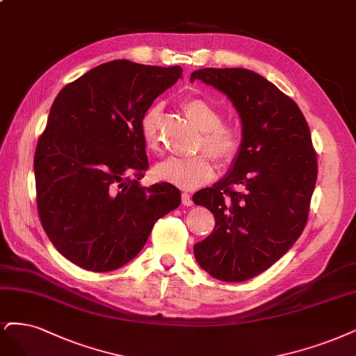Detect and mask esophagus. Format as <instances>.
<instances>
[{"label": "esophagus", "instance_id": "obj_1", "mask_svg": "<svg viewBox=\"0 0 356 356\" xmlns=\"http://www.w3.org/2000/svg\"><path fill=\"white\" fill-rule=\"evenodd\" d=\"M182 204L187 206V207L193 204V199H191V195L188 193H182Z\"/></svg>", "mask_w": 356, "mask_h": 356}]
</instances>
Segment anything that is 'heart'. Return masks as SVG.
<instances>
[{
	"label": "heart",
	"mask_w": 356,
	"mask_h": 356,
	"mask_svg": "<svg viewBox=\"0 0 356 356\" xmlns=\"http://www.w3.org/2000/svg\"><path fill=\"white\" fill-rule=\"evenodd\" d=\"M187 118L202 131L197 150L213 157L220 165L229 163L240 149V136L236 128L220 124V113L209 102L203 99H187L182 103ZM161 106L147 108L140 120V134L144 145L150 152L159 150V120ZM215 169L206 154L193 157H168L153 168L157 181L169 182L181 190H195L213 178Z\"/></svg>",
	"instance_id": "b5f03b06"
}]
</instances>
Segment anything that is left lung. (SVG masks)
Listing matches in <instances>:
<instances>
[{"label":"left lung","instance_id":"1","mask_svg":"<svg viewBox=\"0 0 356 356\" xmlns=\"http://www.w3.org/2000/svg\"><path fill=\"white\" fill-rule=\"evenodd\" d=\"M195 79L228 97L241 120V143L225 177L193 195L215 216L212 234L194 244V257L213 278L238 283L266 271L300 237L316 154L298 104L259 73L206 67L191 73Z\"/></svg>","mask_w":356,"mask_h":356}]
</instances>
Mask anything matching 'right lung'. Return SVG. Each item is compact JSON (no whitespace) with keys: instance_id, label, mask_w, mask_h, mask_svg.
<instances>
[{"instance_id":"add662e5","label":"right lung","mask_w":356,"mask_h":356,"mask_svg":"<svg viewBox=\"0 0 356 356\" xmlns=\"http://www.w3.org/2000/svg\"><path fill=\"white\" fill-rule=\"evenodd\" d=\"M182 76L179 66L113 60L58 92L35 152L41 224L66 259L107 273L136 257L159 218L177 209L169 182L143 187L140 120Z\"/></svg>"}]
</instances>
